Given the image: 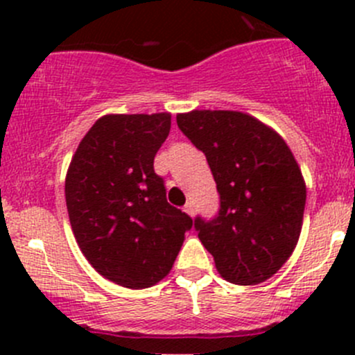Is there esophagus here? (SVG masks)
Segmentation results:
<instances>
[{"label":"esophagus","instance_id":"esophagus-1","mask_svg":"<svg viewBox=\"0 0 355 355\" xmlns=\"http://www.w3.org/2000/svg\"><path fill=\"white\" fill-rule=\"evenodd\" d=\"M184 211H185V213L189 214V216H194V206H192L191 202H187V204H185Z\"/></svg>","mask_w":355,"mask_h":355}]
</instances>
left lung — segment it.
I'll use <instances>...</instances> for the list:
<instances>
[{
    "label": "left lung",
    "instance_id": "obj_1",
    "mask_svg": "<svg viewBox=\"0 0 355 355\" xmlns=\"http://www.w3.org/2000/svg\"><path fill=\"white\" fill-rule=\"evenodd\" d=\"M178 128L206 155L220 211L196 218L199 241L221 277L256 285L273 277L302 230L306 182L278 132L242 111L194 110L177 114Z\"/></svg>",
    "mask_w": 355,
    "mask_h": 355
}]
</instances>
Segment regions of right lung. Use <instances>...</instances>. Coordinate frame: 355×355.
Wrapping results in <instances>:
<instances>
[{
    "mask_svg": "<svg viewBox=\"0 0 355 355\" xmlns=\"http://www.w3.org/2000/svg\"><path fill=\"white\" fill-rule=\"evenodd\" d=\"M171 114H105L71 156L65 199L71 232L99 275L148 288L170 273L192 218L170 206L155 156Z\"/></svg>",
    "mask_w": 355,
    "mask_h": 355,
    "instance_id": "right-lung-1",
    "label": "right lung"
}]
</instances>
